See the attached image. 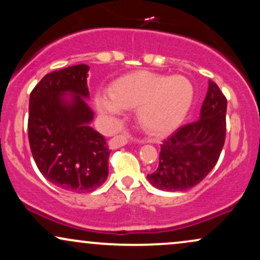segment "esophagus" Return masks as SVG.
<instances>
[{"mask_svg": "<svg viewBox=\"0 0 260 260\" xmlns=\"http://www.w3.org/2000/svg\"><path fill=\"white\" fill-rule=\"evenodd\" d=\"M128 142H129V137L120 134V136L113 137V138L110 140V147L112 149L120 148V147H123V145H126Z\"/></svg>", "mask_w": 260, "mask_h": 260, "instance_id": "obj_1", "label": "esophagus"}]
</instances>
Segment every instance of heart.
Instances as JSON below:
<instances>
[{
  "mask_svg": "<svg viewBox=\"0 0 260 260\" xmlns=\"http://www.w3.org/2000/svg\"><path fill=\"white\" fill-rule=\"evenodd\" d=\"M193 100L194 88L187 77L138 71L118 78L110 88V96L99 95L95 104L101 112L111 115H118L122 109H137L140 126L164 136L184 121Z\"/></svg>",
  "mask_w": 260,
  "mask_h": 260,
  "instance_id": "obj_1",
  "label": "heart"
}]
</instances>
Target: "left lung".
<instances>
[{
	"mask_svg": "<svg viewBox=\"0 0 260 260\" xmlns=\"http://www.w3.org/2000/svg\"><path fill=\"white\" fill-rule=\"evenodd\" d=\"M226 109L225 95L209 80L199 120L178 128L161 145L159 168L147 176L155 188L181 192L204 180L216 165L225 143Z\"/></svg>",
	"mask_w": 260,
	"mask_h": 260,
	"instance_id": "8db88e82",
	"label": "left lung"
}]
</instances>
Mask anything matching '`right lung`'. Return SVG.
Returning a JSON list of instances; mask_svg holds the SVG:
<instances>
[{
	"mask_svg": "<svg viewBox=\"0 0 260 260\" xmlns=\"http://www.w3.org/2000/svg\"><path fill=\"white\" fill-rule=\"evenodd\" d=\"M89 66L46 74L29 99L28 137L39 171L62 189L92 192L106 181L111 150L90 127L86 85Z\"/></svg>",
	"mask_w": 260,
	"mask_h": 260,
	"instance_id": "right-lung-1",
	"label": "right lung"
}]
</instances>
